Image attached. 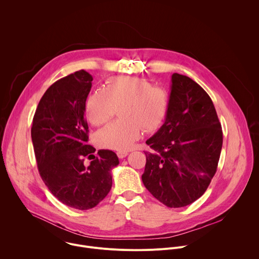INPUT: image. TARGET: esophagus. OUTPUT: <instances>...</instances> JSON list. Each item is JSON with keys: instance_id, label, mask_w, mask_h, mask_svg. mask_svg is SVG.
<instances>
[{"instance_id": "1", "label": "esophagus", "mask_w": 259, "mask_h": 259, "mask_svg": "<svg viewBox=\"0 0 259 259\" xmlns=\"http://www.w3.org/2000/svg\"><path fill=\"white\" fill-rule=\"evenodd\" d=\"M117 155H118V157H119L120 159H123V158H125V157L128 156V153H127V152H118Z\"/></svg>"}]
</instances>
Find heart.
<instances>
[{
	"label": "heart",
	"mask_w": 259,
	"mask_h": 259,
	"mask_svg": "<svg viewBox=\"0 0 259 259\" xmlns=\"http://www.w3.org/2000/svg\"><path fill=\"white\" fill-rule=\"evenodd\" d=\"M119 108L120 120L99 130L96 143L105 149L127 151L145 132L158 130L169 109V94L144 79L118 77L107 81L104 90L91 93L85 104L87 120L101 126Z\"/></svg>",
	"instance_id": "b5f03b06"
}]
</instances>
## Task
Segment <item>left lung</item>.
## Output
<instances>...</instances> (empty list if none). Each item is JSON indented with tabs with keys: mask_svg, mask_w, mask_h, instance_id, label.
<instances>
[{
	"mask_svg": "<svg viewBox=\"0 0 259 259\" xmlns=\"http://www.w3.org/2000/svg\"><path fill=\"white\" fill-rule=\"evenodd\" d=\"M165 123L146 140L151 152L142 182L170 208L188 206L206 192L215 175L223 130L207 92L191 78L173 73Z\"/></svg>",
	"mask_w": 259,
	"mask_h": 259,
	"instance_id": "left-lung-1",
	"label": "left lung"
}]
</instances>
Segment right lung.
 <instances>
[{
	"mask_svg": "<svg viewBox=\"0 0 259 259\" xmlns=\"http://www.w3.org/2000/svg\"><path fill=\"white\" fill-rule=\"evenodd\" d=\"M92 76L84 69L52 84L41 98L32 120L31 140L40 175L46 187L64 205L88 210L112 189V169L119 164L113 151L86 144L88 124L85 104ZM85 157L93 159L85 166Z\"/></svg>",
	"mask_w": 259,
	"mask_h": 259,
	"instance_id": "obj_1",
	"label": "right lung"
}]
</instances>
